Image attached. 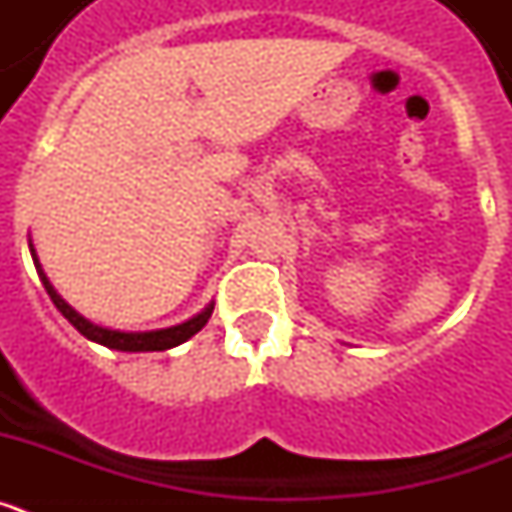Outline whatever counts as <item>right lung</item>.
<instances>
[{
	"instance_id": "add662e5",
	"label": "right lung",
	"mask_w": 512,
	"mask_h": 512,
	"mask_svg": "<svg viewBox=\"0 0 512 512\" xmlns=\"http://www.w3.org/2000/svg\"><path fill=\"white\" fill-rule=\"evenodd\" d=\"M27 246H30V256H33V264H35V271H38L40 282H43L45 292H48V297L53 300V305L58 307V312H61L63 318L69 320V323L79 330L81 336L89 338V341H94V343H99V346L112 348V351H128V354H140V351H169V348L189 341L194 333H200V330L205 328L207 320H210L212 310H215V302H210V305H207L202 312H197L194 318L184 320V323H179V325H171V328H158V330L104 328V325H97V323H92V320L84 318L81 312H76L69 302L58 295L56 287L51 284V279L45 277V271H43V266H40V259H38V253H35L33 241H27Z\"/></svg>"
}]
</instances>
